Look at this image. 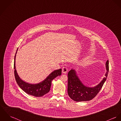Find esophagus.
I'll use <instances>...</instances> for the list:
<instances>
[{
  "mask_svg": "<svg viewBox=\"0 0 121 121\" xmlns=\"http://www.w3.org/2000/svg\"><path fill=\"white\" fill-rule=\"evenodd\" d=\"M68 71V68H67V67H64L62 68V72L63 73H67Z\"/></svg>",
  "mask_w": 121,
  "mask_h": 121,
  "instance_id": "obj_1",
  "label": "esophagus"
}]
</instances>
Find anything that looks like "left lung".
<instances>
[{
    "instance_id": "obj_1",
    "label": "left lung",
    "mask_w": 121,
    "mask_h": 121,
    "mask_svg": "<svg viewBox=\"0 0 121 121\" xmlns=\"http://www.w3.org/2000/svg\"><path fill=\"white\" fill-rule=\"evenodd\" d=\"M106 77L98 85L93 87L84 86L76 75L75 71L70 70L68 73V92L71 99L75 102L88 101L93 99L99 92L107 78L109 70L108 60L106 63Z\"/></svg>"
}]
</instances>
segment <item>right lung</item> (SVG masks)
<instances>
[{"label":"right lung","mask_w":121,"mask_h":121,"mask_svg":"<svg viewBox=\"0 0 121 121\" xmlns=\"http://www.w3.org/2000/svg\"><path fill=\"white\" fill-rule=\"evenodd\" d=\"M16 53L17 52H16ZM16 54L14 57V71L15 80L18 85L24 92L35 97H41L47 94L50 90L52 80L57 76L61 75V69L54 70L46 78V79L40 83L35 84H29L22 81L17 74L15 68Z\"/></svg>","instance_id":"right-lung-1"}]
</instances>
